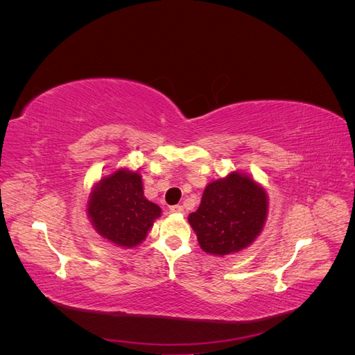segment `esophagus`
Instances as JSON below:
<instances>
[{"label":"esophagus","mask_w":355,"mask_h":355,"mask_svg":"<svg viewBox=\"0 0 355 355\" xmlns=\"http://www.w3.org/2000/svg\"><path fill=\"white\" fill-rule=\"evenodd\" d=\"M170 211L171 213H184V207H182V206H179V204H178V206H171L170 207Z\"/></svg>","instance_id":"obj_1"}]
</instances>
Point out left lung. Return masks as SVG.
<instances>
[{
    "mask_svg": "<svg viewBox=\"0 0 355 355\" xmlns=\"http://www.w3.org/2000/svg\"><path fill=\"white\" fill-rule=\"evenodd\" d=\"M266 213L265 189L252 178L232 171L206 187L200 207L188 220L201 249L223 256L249 247L261 234Z\"/></svg>",
    "mask_w": 355,
    "mask_h": 355,
    "instance_id": "8db88e82",
    "label": "left lung"
}]
</instances>
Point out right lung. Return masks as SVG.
Wrapping results in <instances>:
<instances>
[{
  "instance_id": "right-lung-1",
  "label": "right lung",
  "mask_w": 355,
  "mask_h": 355,
  "mask_svg": "<svg viewBox=\"0 0 355 355\" xmlns=\"http://www.w3.org/2000/svg\"><path fill=\"white\" fill-rule=\"evenodd\" d=\"M142 176L118 168L93 188L87 213L102 239L120 247H136L161 216V209L144 196Z\"/></svg>"
}]
</instances>
